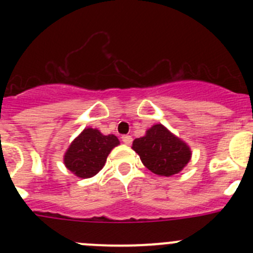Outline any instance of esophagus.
<instances>
[{
  "instance_id": "34e87169",
  "label": "esophagus",
  "mask_w": 253,
  "mask_h": 253,
  "mask_svg": "<svg viewBox=\"0 0 253 253\" xmlns=\"http://www.w3.org/2000/svg\"><path fill=\"white\" fill-rule=\"evenodd\" d=\"M122 140L123 143H125V144H131V142H133V138L130 137V135H123L122 137Z\"/></svg>"
}]
</instances>
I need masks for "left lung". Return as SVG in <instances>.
<instances>
[{
    "label": "left lung",
    "mask_w": 253,
    "mask_h": 253,
    "mask_svg": "<svg viewBox=\"0 0 253 253\" xmlns=\"http://www.w3.org/2000/svg\"><path fill=\"white\" fill-rule=\"evenodd\" d=\"M131 148L139 154L140 161L149 171L167 177L178 173L191 158L186 143L161 124L153 125L144 137L137 138Z\"/></svg>",
    "instance_id": "8db88e82"
}]
</instances>
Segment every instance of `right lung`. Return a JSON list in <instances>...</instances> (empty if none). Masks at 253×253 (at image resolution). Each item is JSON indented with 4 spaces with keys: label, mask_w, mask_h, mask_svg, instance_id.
<instances>
[{
    "label": "right lung",
    "mask_w": 253,
    "mask_h": 253,
    "mask_svg": "<svg viewBox=\"0 0 253 253\" xmlns=\"http://www.w3.org/2000/svg\"><path fill=\"white\" fill-rule=\"evenodd\" d=\"M119 139L110 134L102 135L97 129L87 128L69 146L64 154V165L81 178L95 176L104 167L111 149Z\"/></svg>",
    "instance_id": "obj_1"
}]
</instances>
